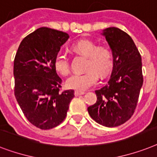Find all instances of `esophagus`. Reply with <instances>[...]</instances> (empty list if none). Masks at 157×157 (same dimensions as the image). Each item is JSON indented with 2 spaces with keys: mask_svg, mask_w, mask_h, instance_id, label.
Here are the masks:
<instances>
[{
  "mask_svg": "<svg viewBox=\"0 0 157 157\" xmlns=\"http://www.w3.org/2000/svg\"><path fill=\"white\" fill-rule=\"evenodd\" d=\"M84 94H85L84 91H75V96H81V95H84Z\"/></svg>",
  "mask_w": 157,
  "mask_h": 157,
  "instance_id": "1",
  "label": "esophagus"
}]
</instances>
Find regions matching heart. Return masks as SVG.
<instances>
[{"mask_svg":"<svg viewBox=\"0 0 157 157\" xmlns=\"http://www.w3.org/2000/svg\"><path fill=\"white\" fill-rule=\"evenodd\" d=\"M73 50L87 57L85 73H75L66 80L69 88L84 91L96 84L98 81V73L105 76L111 71L113 65L112 51L107 46H96L90 40H80L72 45ZM55 70L61 75H67L71 71L70 60L66 52H57L54 58Z\"/></svg>","mask_w":157,"mask_h":157,"instance_id":"b5f03b06","label":"heart"}]
</instances>
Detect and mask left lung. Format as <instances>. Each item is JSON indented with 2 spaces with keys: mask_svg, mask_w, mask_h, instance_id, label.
<instances>
[{
  "mask_svg": "<svg viewBox=\"0 0 157 157\" xmlns=\"http://www.w3.org/2000/svg\"><path fill=\"white\" fill-rule=\"evenodd\" d=\"M113 57L109 80L95 92L96 102L87 108L94 121L107 127H115L131 117L143 86L142 58L132 38L117 27L103 31Z\"/></svg>",
  "mask_w": 157,
  "mask_h": 157,
  "instance_id": "left-lung-1",
  "label": "left lung"
}]
</instances>
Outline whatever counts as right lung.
Instances as JSON below:
<instances>
[{"label": "right lung", "instance_id": "obj_1", "mask_svg": "<svg viewBox=\"0 0 157 157\" xmlns=\"http://www.w3.org/2000/svg\"><path fill=\"white\" fill-rule=\"evenodd\" d=\"M69 37L40 27L22 40L15 56L14 96L27 120L41 130L60 125L75 96L74 90L60 91L62 80L54 67L55 57Z\"/></svg>", "mask_w": 157, "mask_h": 157}]
</instances>
